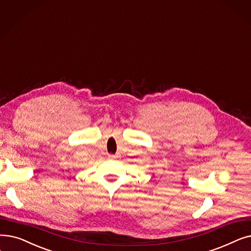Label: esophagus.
Instances as JSON below:
<instances>
[{"instance_id":"obj_1","label":"esophagus","mask_w":251,"mask_h":251,"mask_svg":"<svg viewBox=\"0 0 251 251\" xmlns=\"http://www.w3.org/2000/svg\"><path fill=\"white\" fill-rule=\"evenodd\" d=\"M119 154H116V155H108V158L110 159H117V158H119Z\"/></svg>"}]
</instances>
